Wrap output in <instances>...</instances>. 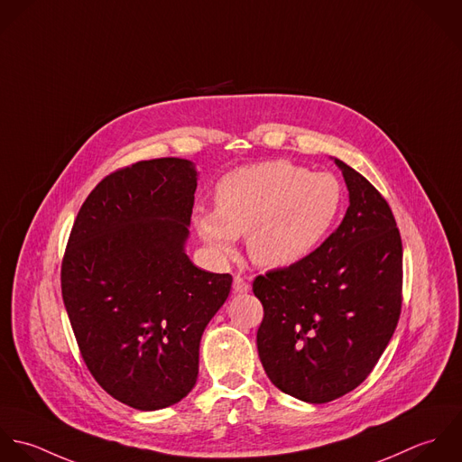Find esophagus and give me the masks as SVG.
I'll list each match as a JSON object with an SVG mask.
<instances>
[{
  "mask_svg": "<svg viewBox=\"0 0 462 462\" xmlns=\"http://www.w3.org/2000/svg\"><path fill=\"white\" fill-rule=\"evenodd\" d=\"M248 291H250V283L241 275H236L234 277V292L243 294V292H248Z\"/></svg>",
  "mask_w": 462,
  "mask_h": 462,
  "instance_id": "34e87169",
  "label": "esophagus"
}]
</instances>
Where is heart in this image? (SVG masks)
<instances>
[{
  "label": "heart",
  "instance_id": "heart-1",
  "mask_svg": "<svg viewBox=\"0 0 462 462\" xmlns=\"http://www.w3.org/2000/svg\"><path fill=\"white\" fill-rule=\"evenodd\" d=\"M345 205V185L327 171L310 173L272 161L228 173L216 190V210H199L194 225L219 255L234 254L248 236V254L263 268L307 259L330 234Z\"/></svg>",
  "mask_w": 462,
  "mask_h": 462
}]
</instances>
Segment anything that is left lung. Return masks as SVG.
<instances>
[{
  "label": "left lung",
  "instance_id": "left-lung-1",
  "mask_svg": "<svg viewBox=\"0 0 462 462\" xmlns=\"http://www.w3.org/2000/svg\"><path fill=\"white\" fill-rule=\"evenodd\" d=\"M350 205L298 264L254 280L264 307L259 357L285 394L327 403L366 380L402 310V237L383 196L343 161Z\"/></svg>",
  "mask_w": 462,
  "mask_h": 462
}]
</instances>
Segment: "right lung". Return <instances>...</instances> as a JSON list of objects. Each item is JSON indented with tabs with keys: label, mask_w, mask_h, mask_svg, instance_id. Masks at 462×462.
<instances>
[{
	"label": "right lung",
	"mask_w": 462,
	"mask_h": 462,
	"mask_svg": "<svg viewBox=\"0 0 462 462\" xmlns=\"http://www.w3.org/2000/svg\"><path fill=\"white\" fill-rule=\"evenodd\" d=\"M196 168L141 161L96 185L62 261V298L96 382L139 411L180 402L198 378L205 327L232 277L196 268L185 254Z\"/></svg>",
	"instance_id": "obj_1"
}]
</instances>
